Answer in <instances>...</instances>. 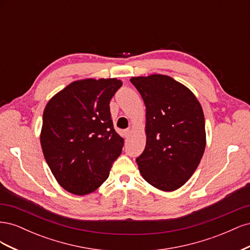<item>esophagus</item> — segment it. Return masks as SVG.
<instances>
[{
  "mask_svg": "<svg viewBox=\"0 0 250 250\" xmlns=\"http://www.w3.org/2000/svg\"><path fill=\"white\" fill-rule=\"evenodd\" d=\"M130 134H131V130L129 129V128H127V129L124 130V137L125 138H129Z\"/></svg>",
  "mask_w": 250,
  "mask_h": 250,
  "instance_id": "34e87169",
  "label": "esophagus"
}]
</instances>
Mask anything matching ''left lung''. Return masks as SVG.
<instances>
[{
	"label": "left lung",
	"instance_id": "8db88e82",
	"mask_svg": "<svg viewBox=\"0 0 250 250\" xmlns=\"http://www.w3.org/2000/svg\"><path fill=\"white\" fill-rule=\"evenodd\" d=\"M146 105L145 150L137 157L147 183L162 191L184 186L206 149L201 105L190 89L165 75L132 77Z\"/></svg>",
	"mask_w": 250,
	"mask_h": 250
}]
</instances>
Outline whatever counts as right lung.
I'll return each mask as SVG.
<instances>
[{
    "mask_svg": "<svg viewBox=\"0 0 250 250\" xmlns=\"http://www.w3.org/2000/svg\"><path fill=\"white\" fill-rule=\"evenodd\" d=\"M122 81L72 82L48 102L41 144L53 175L64 190L86 195L99 188L122 152L124 139L113 128L109 102Z\"/></svg>",
    "mask_w": 250,
    "mask_h": 250,
    "instance_id": "1",
    "label": "right lung"
}]
</instances>
